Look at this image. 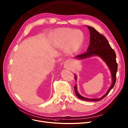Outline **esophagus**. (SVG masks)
Returning a JSON list of instances; mask_svg holds the SVG:
<instances>
[{
	"label": "esophagus",
	"instance_id": "1",
	"mask_svg": "<svg viewBox=\"0 0 128 128\" xmlns=\"http://www.w3.org/2000/svg\"><path fill=\"white\" fill-rule=\"evenodd\" d=\"M68 65H67V63H66L65 65H64V68H68Z\"/></svg>",
	"mask_w": 128,
	"mask_h": 128
}]
</instances>
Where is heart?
Returning a JSON list of instances; mask_svg holds the SVG:
<instances>
[{
	"label": "heart",
	"mask_w": 128,
	"mask_h": 128,
	"mask_svg": "<svg viewBox=\"0 0 128 128\" xmlns=\"http://www.w3.org/2000/svg\"><path fill=\"white\" fill-rule=\"evenodd\" d=\"M54 42L58 48L65 46L67 53L71 54L78 51L83 44L84 35L79 30L72 28H61L55 32Z\"/></svg>",
	"instance_id": "heart-1"
}]
</instances>
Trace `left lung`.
Here are the masks:
<instances>
[{
    "mask_svg": "<svg viewBox=\"0 0 128 128\" xmlns=\"http://www.w3.org/2000/svg\"><path fill=\"white\" fill-rule=\"evenodd\" d=\"M90 31V44L86 52L82 54L76 56L75 58L82 60L97 56L101 58L110 68L112 77V84L106 94L101 98H88L80 95L77 91V85L74 86L75 92L77 96L82 100L87 101H99L104 98L110 92L115 86L116 81V73L118 70V65L116 62V53L112 48L108 40L105 37L100 34L96 30L91 26H87ZM75 79L77 81V76L75 75Z\"/></svg>",
    "mask_w": 128,
    "mask_h": 128,
    "instance_id": "1",
    "label": "left lung"
}]
</instances>
